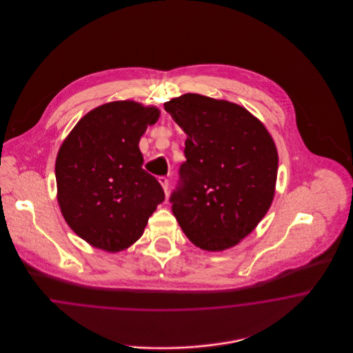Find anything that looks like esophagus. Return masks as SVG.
Wrapping results in <instances>:
<instances>
[{"mask_svg":"<svg viewBox=\"0 0 353 353\" xmlns=\"http://www.w3.org/2000/svg\"><path fill=\"white\" fill-rule=\"evenodd\" d=\"M159 183L161 184V186H163V189H164V192L167 193L169 185L168 179H167V177H159Z\"/></svg>","mask_w":353,"mask_h":353,"instance_id":"obj_1","label":"esophagus"}]
</instances>
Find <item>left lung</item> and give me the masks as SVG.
<instances>
[{
	"instance_id": "1",
	"label": "left lung",
	"mask_w": 353,
	"mask_h": 353,
	"mask_svg": "<svg viewBox=\"0 0 353 353\" xmlns=\"http://www.w3.org/2000/svg\"><path fill=\"white\" fill-rule=\"evenodd\" d=\"M164 108L186 134L183 185L170 197L174 217L202 250L234 248L275 196L278 151L271 134L233 101L184 94Z\"/></svg>"
}]
</instances>
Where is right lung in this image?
<instances>
[{
	"instance_id": "obj_1",
	"label": "right lung",
	"mask_w": 353,
	"mask_h": 353,
	"mask_svg": "<svg viewBox=\"0 0 353 353\" xmlns=\"http://www.w3.org/2000/svg\"><path fill=\"white\" fill-rule=\"evenodd\" d=\"M160 118L156 105L117 101L87 112L55 160L57 200L72 232L104 252L128 249L164 201L145 172L140 137Z\"/></svg>"
}]
</instances>
